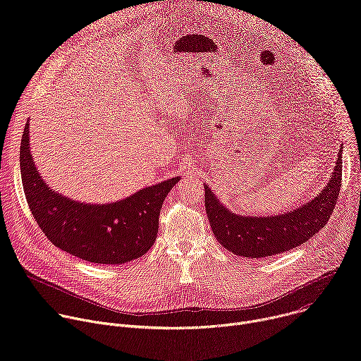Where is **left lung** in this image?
I'll use <instances>...</instances> for the list:
<instances>
[{
	"mask_svg": "<svg viewBox=\"0 0 361 361\" xmlns=\"http://www.w3.org/2000/svg\"><path fill=\"white\" fill-rule=\"evenodd\" d=\"M341 151L326 188L301 209L280 216H237L220 204L205 185V212L219 243L235 255L250 259H264L307 243L327 224L334 210L341 187Z\"/></svg>",
	"mask_w": 361,
	"mask_h": 361,
	"instance_id": "8db88e82",
	"label": "left lung"
}]
</instances>
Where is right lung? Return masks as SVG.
<instances>
[{
	"instance_id": "right-lung-1",
	"label": "right lung",
	"mask_w": 361,
	"mask_h": 361,
	"mask_svg": "<svg viewBox=\"0 0 361 361\" xmlns=\"http://www.w3.org/2000/svg\"><path fill=\"white\" fill-rule=\"evenodd\" d=\"M28 126L20 148L21 178L31 214L47 238L90 263L123 264L144 255L156 241L163 201L180 177L111 204L70 200L41 180L30 151Z\"/></svg>"
}]
</instances>
